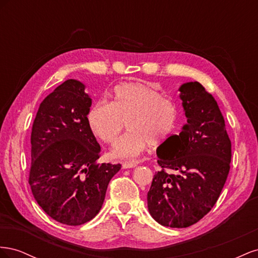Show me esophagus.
I'll list each match as a JSON object with an SVG mask.
<instances>
[{
    "label": "esophagus",
    "instance_id": "1",
    "mask_svg": "<svg viewBox=\"0 0 258 258\" xmlns=\"http://www.w3.org/2000/svg\"><path fill=\"white\" fill-rule=\"evenodd\" d=\"M138 166V161L131 160V161H123L122 162V168L123 169H130V168H136Z\"/></svg>",
    "mask_w": 258,
    "mask_h": 258
}]
</instances>
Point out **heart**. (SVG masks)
I'll list each match as a JSON object with an SVG mask.
<instances>
[{
    "label": "heart",
    "mask_w": 258,
    "mask_h": 258,
    "mask_svg": "<svg viewBox=\"0 0 258 258\" xmlns=\"http://www.w3.org/2000/svg\"><path fill=\"white\" fill-rule=\"evenodd\" d=\"M111 98L110 103L100 101L92 105L87 121L92 134L108 144L117 141L127 122L129 132L115 144V157H137L150 142L159 143L174 128L175 105L150 86L122 84L114 89Z\"/></svg>",
    "instance_id": "1"
}]
</instances>
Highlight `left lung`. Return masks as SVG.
I'll list each match as a JSON object with an SVG mask.
<instances>
[{
  "label": "left lung",
  "mask_w": 258,
  "mask_h": 258,
  "mask_svg": "<svg viewBox=\"0 0 258 258\" xmlns=\"http://www.w3.org/2000/svg\"><path fill=\"white\" fill-rule=\"evenodd\" d=\"M178 90L187 123L178 136L159 145L157 162L162 169L154 175L147 192L150 214L171 228L189 227L210 212L227 179L231 160V142L212 95L198 82L185 83Z\"/></svg>",
  "instance_id": "obj_1"
}]
</instances>
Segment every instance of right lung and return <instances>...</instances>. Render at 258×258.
<instances>
[{"label": "right lung", "instance_id": "1", "mask_svg": "<svg viewBox=\"0 0 258 258\" xmlns=\"http://www.w3.org/2000/svg\"><path fill=\"white\" fill-rule=\"evenodd\" d=\"M80 81L68 80L38 107L31 132L29 184L52 220L69 226L91 221L107 185L121 166L100 163L101 147L90 130L91 98Z\"/></svg>", "mask_w": 258, "mask_h": 258}]
</instances>
